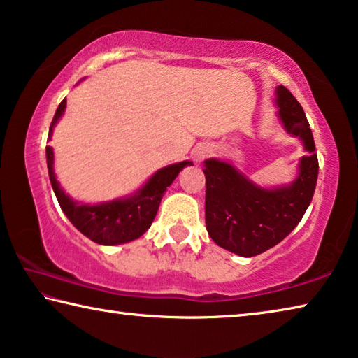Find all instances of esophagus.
Returning a JSON list of instances; mask_svg holds the SVG:
<instances>
[{"label": "esophagus", "mask_w": 358, "mask_h": 358, "mask_svg": "<svg viewBox=\"0 0 358 358\" xmlns=\"http://www.w3.org/2000/svg\"><path fill=\"white\" fill-rule=\"evenodd\" d=\"M210 152H213V149H210V145L200 144V145H196L195 149H193L192 157H193V160H195V162H201L208 155H210Z\"/></svg>", "instance_id": "34e87169"}]
</instances>
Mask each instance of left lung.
I'll return each instance as SVG.
<instances>
[{
  "label": "left lung",
  "mask_w": 358,
  "mask_h": 358,
  "mask_svg": "<svg viewBox=\"0 0 358 358\" xmlns=\"http://www.w3.org/2000/svg\"><path fill=\"white\" fill-rule=\"evenodd\" d=\"M276 104L285 131L300 138L306 150L290 185L263 189L230 163L204 162L206 230L215 244L241 257L259 255L290 234L306 213L317 182V154L301 104L284 85L276 89Z\"/></svg>",
  "instance_id": "obj_1"
}]
</instances>
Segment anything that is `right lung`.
<instances>
[{
	"instance_id": "add662e5",
	"label": "right lung",
	"mask_w": 358,
	"mask_h": 358,
	"mask_svg": "<svg viewBox=\"0 0 358 358\" xmlns=\"http://www.w3.org/2000/svg\"><path fill=\"white\" fill-rule=\"evenodd\" d=\"M64 108H66V99H63L58 104L54 120H52L49 128V139L58 119L64 113ZM45 157L52 189L55 192L58 204H60L64 215L82 234L103 245L130 243L148 231L155 219L163 193L178 178L182 168L193 165L192 162L187 160L174 163V165L158 169L148 182L130 196L108 203L85 204L69 198L58 184L54 173V150L50 145L45 148Z\"/></svg>"
}]
</instances>
